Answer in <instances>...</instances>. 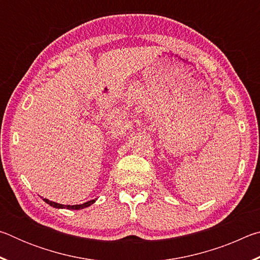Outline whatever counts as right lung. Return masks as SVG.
<instances>
[{
    "instance_id": "right-lung-1",
    "label": "right lung",
    "mask_w": 260,
    "mask_h": 260,
    "mask_svg": "<svg viewBox=\"0 0 260 260\" xmlns=\"http://www.w3.org/2000/svg\"><path fill=\"white\" fill-rule=\"evenodd\" d=\"M96 200H91V201H88L86 202V203L83 204H77V205H63V204H59V203H56V202H52V201H49L47 199H43V201L46 202L47 204H49L50 206H52V208H56V209H69V210H80V209H85V208H88V206H90L91 204H94Z\"/></svg>"
}]
</instances>
